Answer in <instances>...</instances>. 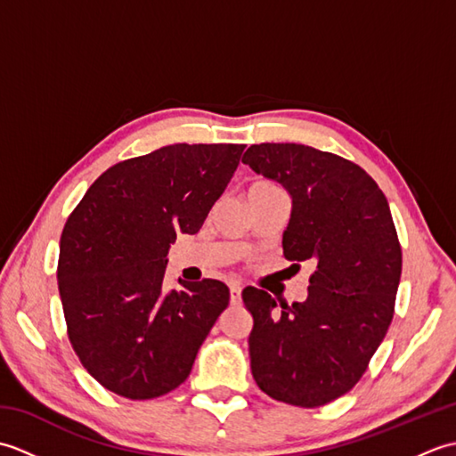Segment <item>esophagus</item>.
<instances>
[{
    "label": "esophagus",
    "mask_w": 456,
    "mask_h": 456,
    "mask_svg": "<svg viewBox=\"0 0 456 456\" xmlns=\"http://www.w3.org/2000/svg\"><path fill=\"white\" fill-rule=\"evenodd\" d=\"M229 296H231V304H233V305L240 304V286L239 284H231L229 286Z\"/></svg>",
    "instance_id": "1"
}]
</instances>
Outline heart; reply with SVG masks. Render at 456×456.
<instances>
[{
  "mask_svg": "<svg viewBox=\"0 0 456 456\" xmlns=\"http://www.w3.org/2000/svg\"><path fill=\"white\" fill-rule=\"evenodd\" d=\"M265 186H273V183H266V182H258V183H253L250 188H265Z\"/></svg>",
  "mask_w": 456,
  "mask_h": 456,
  "instance_id": "b5f03b06",
  "label": "heart"
}]
</instances>
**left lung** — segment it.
I'll return each instance as SVG.
<instances>
[{
  "label": "left lung",
  "instance_id": "obj_1",
  "mask_svg": "<svg viewBox=\"0 0 456 456\" xmlns=\"http://www.w3.org/2000/svg\"><path fill=\"white\" fill-rule=\"evenodd\" d=\"M243 162L292 200L288 260H314L305 302L243 289L250 370L278 402L319 408L361 380L392 323L402 248L388 200L354 162L296 142L248 147Z\"/></svg>",
  "mask_w": 456,
  "mask_h": 456
}]
</instances>
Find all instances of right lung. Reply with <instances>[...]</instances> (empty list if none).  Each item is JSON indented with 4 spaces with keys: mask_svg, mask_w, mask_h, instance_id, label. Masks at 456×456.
Segmentation results:
<instances>
[{
    "mask_svg": "<svg viewBox=\"0 0 456 456\" xmlns=\"http://www.w3.org/2000/svg\"><path fill=\"white\" fill-rule=\"evenodd\" d=\"M245 144H170L95 180L68 217L58 256L68 338L103 388L151 400L186 380L229 305L219 280L164 292L168 250L196 235Z\"/></svg>",
    "mask_w": 456,
    "mask_h": 456,
    "instance_id": "obj_1",
    "label": "right lung"
}]
</instances>
